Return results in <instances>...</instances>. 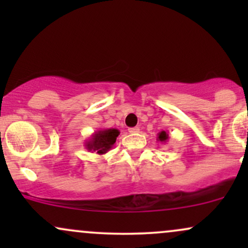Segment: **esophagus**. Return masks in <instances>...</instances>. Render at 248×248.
Wrapping results in <instances>:
<instances>
[{
	"mask_svg": "<svg viewBox=\"0 0 248 248\" xmlns=\"http://www.w3.org/2000/svg\"><path fill=\"white\" fill-rule=\"evenodd\" d=\"M128 132H129L130 134H136V133L140 132V128H139V127H133V128H129V129H128Z\"/></svg>",
	"mask_w": 248,
	"mask_h": 248,
	"instance_id": "34e87169",
	"label": "esophagus"
}]
</instances>
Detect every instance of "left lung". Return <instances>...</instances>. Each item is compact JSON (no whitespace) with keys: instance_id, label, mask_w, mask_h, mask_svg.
<instances>
[{"instance_id":"left-lung-1","label":"left lung","mask_w":248,"mask_h":248,"mask_svg":"<svg viewBox=\"0 0 248 248\" xmlns=\"http://www.w3.org/2000/svg\"><path fill=\"white\" fill-rule=\"evenodd\" d=\"M169 140V134L167 132H164V130H162L157 134V141L158 142H162V143H166V142Z\"/></svg>"}]
</instances>
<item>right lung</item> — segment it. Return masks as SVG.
<instances>
[{"label": "right lung", "instance_id": "obj_1", "mask_svg": "<svg viewBox=\"0 0 248 248\" xmlns=\"http://www.w3.org/2000/svg\"><path fill=\"white\" fill-rule=\"evenodd\" d=\"M119 134H120V132L115 128L96 130L91 135L88 140L85 141V148L88 152L96 153L99 155L106 154L114 146Z\"/></svg>", "mask_w": 248, "mask_h": 248}]
</instances>
